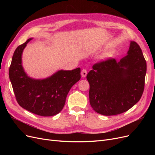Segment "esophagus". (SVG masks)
<instances>
[{
  "instance_id": "1",
  "label": "esophagus",
  "mask_w": 155,
  "mask_h": 155,
  "mask_svg": "<svg viewBox=\"0 0 155 155\" xmlns=\"http://www.w3.org/2000/svg\"><path fill=\"white\" fill-rule=\"evenodd\" d=\"M87 70L85 69H83L81 72V77L82 78H85L87 76Z\"/></svg>"
}]
</instances>
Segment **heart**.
Wrapping results in <instances>:
<instances>
[{
	"instance_id": "heart-1",
	"label": "heart",
	"mask_w": 155,
	"mask_h": 155,
	"mask_svg": "<svg viewBox=\"0 0 155 155\" xmlns=\"http://www.w3.org/2000/svg\"><path fill=\"white\" fill-rule=\"evenodd\" d=\"M109 56H110V54L109 53H104L100 56V59L101 60H104V59L109 58Z\"/></svg>"
}]
</instances>
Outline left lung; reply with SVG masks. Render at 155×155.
<instances>
[{
	"label": "left lung",
	"instance_id": "8db88e82",
	"mask_svg": "<svg viewBox=\"0 0 155 155\" xmlns=\"http://www.w3.org/2000/svg\"><path fill=\"white\" fill-rule=\"evenodd\" d=\"M127 54L120 61L110 59L95 64L87 74L90 104L97 113L104 116L123 113L142 97L146 61L134 41H130Z\"/></svg>",
	"mask_w": 155,
	"mask_h": 155
}]
</instances>
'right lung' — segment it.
I'll use <instances>...</instances> for the list:
<instances>
[{
	"label": "right lung",
	"instance_id": "obj_1",
	"mask_svg": "<svg viewBox=\"0 0 155 155\" xmlns=\"http://www.w3.org/2000/svg\"><path fill=\"white\" fill-rule=\"evenodd\" d=\"M32 39H28L14 51L9 77L21 107L37 115L54 116L62 110L70 88L80 79L81 69L59 70L44 79L31 78L23 68L22 56Z\"/></svg>",
	"mask_w": 155,
	"mask_h": 155
}]
</instances>
